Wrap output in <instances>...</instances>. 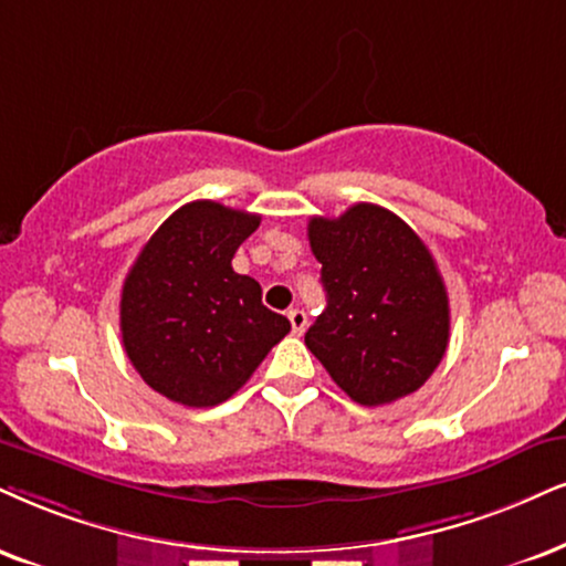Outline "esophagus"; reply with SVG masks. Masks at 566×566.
Instances as JSON below:
<instances>
[{"instance_id": "1", "label": "esophagus", "mask_w": 566, "mask_h": 566, "mask_svg": "<svg viewBox=\"0 0 566 566\" xmlns=\"http://www.w3.org/2000/svg\"><path fill=\"white\" fill-rule=\"evenodd\" d=\"M289 319H291V331H294V336H302V333L306 331V312L304 310H291Z\"/></svg>"}]
</instances>
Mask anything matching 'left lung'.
<instances>
[{
    "instance_id": "8db88e82",
    "label": "left lung",
    "mask_w": 566,
    "mask_h": 566,
    "mask_svg": "<svg viewBox=\"0 0 566 566\" xmlns=\"http://www.w3.org/2000/svg\"><path fill=\"white\" fill-rule=\"evenodd\" d=\"M306 235L327 294L306 348L361 407L415 394L449 346V296L430 249L367 201L336 220L312 218Z\"/></svg>"
}]
</instances>
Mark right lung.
<instances>
[{
	"label": "right lung",
	"mask_w": 566,
	"mask_h": 566,
	"mask_svg": "<svg viewBox=\"0 0 566 566\" xmlns=\"http://www.w3.org/2000/svg\"><path fill=\"white\" fill-rule=\"evenodd\" d=\"M260 214L191 201L144 243L123 283L120 333L149 388L184 407H218L251 378L291 323L262 304L233 254Z\"/></svg>",
	"instance_id": "obj_1"
}]
</instances>
